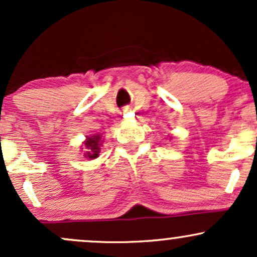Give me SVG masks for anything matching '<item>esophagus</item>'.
<instances>
[{
  "instance_id": "esophagus-1",
  "label": "esophagus",
  "mask_w": 257,
  "mask_h": 257,
  "mask_svg": "<svg viewBox=\"0 0 257 257\" xmlns=\"http://www.w3.org/2000/svg\"><path fill=\"white\" fill-rule=\"evenodd\" d=\"M123 111H124V112H129V111H131V108H129V107H125L124 110H123Z\"/></svg>"
}]
</instances>
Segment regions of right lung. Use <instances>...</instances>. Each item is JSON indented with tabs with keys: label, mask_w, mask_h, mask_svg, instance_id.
Returning <instances> with one entry per match:
<instances>
[{
	"label": "right lung",
	"mask_w": 257,
	"mask_h": 257,
	"mask_svg": "<svg viewBox=\"0 0 257 257\" xmlns=\"http://www.w3.org/2000/svg\"><path fill=\"white\" fill-rule=\"evenodd\" d=\"M100 146H101V137L99 134H94L91 137H87L84 141L85 151L84 157L88 159H95L99 156Z\"/></svg>",
	"instance_id": "1"
}]
</instances>
